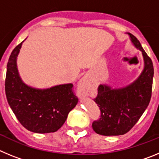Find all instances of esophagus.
<instances>
[{"mask_svg":"<svg viewBox=\"0 0 159 159\" xmlns=\"http://www.w3.org/2000/svg\"><path fill=\"white\" fill-rule=\"evenodd\" d=\"M90 90V85L88 80L87 77H83L81 79L78 84V88H77V92H78L79 95H87L88 92Z\"/></svg>","mask_w":159,"mask_h":159,"instance_id":"esophagus-1","label":"esophagus"}]
</instances>
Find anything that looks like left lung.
Segmentation results:
<instances>
[{
	"instance_id": "obj_1",
	"label": "left lung",
	"mask_w": 159,
	"mask_h": 159,
	"mask_svg": "<svg viewBox=\"0 0 159 159\" xmlns=\"http://www.w3.org/2000/svg\"><path fill=\"white\" fill-rule=\"evenodd\" d=\"M128 34L134 45L143 53L144 68L139 77L125 88L112 89L107 85L99 86L94 101L100 109V117L92 123V128L101 135L127 133L139 121L151 101L154 76L152 60L137 38Z\"/></svg>"
}]
</instances>
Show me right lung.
Listing matches in <instances>:
<instances>
[{"label":"right lung","mask_w":159,"mask_h":159,"mask_svg":"<svg viewBox=\"0 0 159 159\" xmlns=\"http://www.w3.org/2000/svg\"><path fill=\"white\" fill-rule=\"evenodd\" d=\"M21 45L22 43H19L12 50L7 64L5 85L8 104L27 130L40 134L56 132L78 102V98L73 93V84H61L48 89L26 85L16 67V57Z\"/></svg>","instance_id":"1"}]
</instances>
